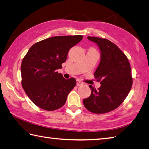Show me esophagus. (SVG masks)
Instances as JSON below:
<instances>
[{
  "instance_id": "34e87169",
  "label": "esophagus",
  "mask_w": 149,
  "mask_h": 149,
  "mask_svg": "<svg viewBox=\"0 0 149 149\" xmlns=\"http://www.w3.org/2000/svg\"><path fill=\"white\" fill-rule=\"evenodd\" d=\"M81 85H83V82H81L80 80H77V86H81Z\"/></svg>"
}]
</instances>
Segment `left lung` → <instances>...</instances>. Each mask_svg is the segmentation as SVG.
Masks as SVG:
<instances>
[{"instance_id":"obj_1","label":"left lung","mask_w":149,"mask_h":149,"mask_svg":"<svg viewBox=\"0 0 149 149\" xmlns=\"http://www.w3.org/2000/svg\"><path fill=\"white\" fill-rule=\"evenodd\" d=\"M101 51V59L94 74L100 86L96 89L89 86L91 95L84 100L88 111L96 114L107 113L122 104L132 86L129 60L116 44L105 38L88 36Z\"/></svg>"}]
</instances>
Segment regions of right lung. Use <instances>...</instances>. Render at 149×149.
I'll return each instance as SVG.
<instances>
[{
	"instance_id": "obj_1",
	"label": "right lung",
	"mask_w": 149,
	"mask_h": 149,
	"mask_svg": "<svg viewBox=\"0 0 149 149\" xmlns=\"http://www.w3.org/2000/svg\"><path fill=\"white\" fill-rule=\"evenodd\" d=\"M82 35L57 36L33 44L21 64L22 86L34 104L45 111L62 107L77 84L74 78L66 80L57 69L62 68L69 50L80 42Z\"/></svg>"
}]
</instances>
